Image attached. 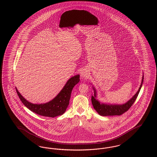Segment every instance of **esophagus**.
Returning a JSON list of instances; mask_svg holds the SVG:
<instances>
[{
    "instance_id": "obj_1",
    "label": "esophagus",
    "mask_w": 157,
    "mask_h": 157,
    "mask_svg": "<svg viewBox=\"0 0 157 157\" xmlns=\"http://www.w3.org/2000/svg\"><path fill=\"white\" fill-rule=\"evenodd\" d=\"M81 77H82V78H85L87 77L88 74L86 73V71H82V72H81Z\"/></svg>"
}]
</instances>
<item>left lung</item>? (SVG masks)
Masks as SVG:
<instances>
[{
    "label": "left lung",
    "mask_w": 157,
    "mask_h": 157,
    "mask_svg": "<svg viewBox=\"0 0 157 157\" xmlns=\"http://www.w3.org/2000/svg\"><path fill=\"white\" fill-rule=\"evenodd\" d=\"M144 81V74L142 76V81L141 85L134 95L128 101L123 104H106L100 102L97 99V90L93 86L92 88L94 91V95H92L91 101L94 108L96 111L101 116H113V115H120L127 111L132 104L134 103L138 97L139 92L142 87V83Z\"/></svg>",
    "instance_id": "obj_1"
}]
</instances>
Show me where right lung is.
I'll return each mask as SVG.
<instances>
[{
    "instance_id": "add662e5",
    "label": "right lung",
    "mask_w": 157,
    "mask_h": 157,
    "mask_svg": "<svg viewBox=\"0 0 157 157\" xmlns=\"http://www.w3.org/2000/svg\"><path fill=\"white\" fill-rule=\"evenodd\" d=\"M79 75L71 77L59 93L51 101L45 104H32L23 97L16 88V90L23 104L31 111L39 115L53 118L63 114L66 111L69 104L72 90L75 85L79 82Z\"/></svg>"
}]
</instances>
